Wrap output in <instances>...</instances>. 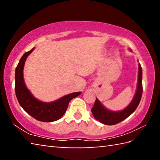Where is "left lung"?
<instances>
[{"mask_svg":"<svg viewBox=\"0 0 160 160\" xmlns=\"http://www.w3.org/2000/svg\"><path fill=\"white\" fill-rule=\"evenodd\" d=\"M131 50V49H130ZM138 85L136 92L135 94L133 99L130 103L129 105L125 109L120 112H113L105 108L101 104L98 99H96L93 107L92 108V113L97 121L105 125H115L123 121L124 119L131 116L135 110L137 109L140 102L142 94V68L140 64L138 63Z\"/></svg>","mask_w":160,"mask_h":160,"instance_id":"left-lung-1","label":"left lung"}]
</instances>
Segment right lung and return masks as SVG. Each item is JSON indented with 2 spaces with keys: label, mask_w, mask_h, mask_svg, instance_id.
Here are the masks:
<instances>
[{
  "label": "right lung",
  "mask_w": 160,
  "mask_h": 160,
  "mask_svg": "<svg viewBox=\"0 0 160 160\" xmlns=\"http://www.w3.org/2000/svg\"><path fill=\"white\" fill-rule=\"evenodd\" d=\"M34 48L26 52L22 56L15 69V94L19 104L25 112L37 120L43 122H52L57 121L66 112L69 102L72 99L81 94L73 92L64 96L56 101L44 102L37 99L32 95L25 83L23 69L28 56L34 51Z\"/></svg>",
  "instance_id": "right-lung-1"
}]
</instances>
